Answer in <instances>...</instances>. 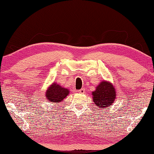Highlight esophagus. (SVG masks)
I'll use <instances>...</instances> for the list:
<instances>
[{"label": "esophagus", "mask_w": 154, "mask_h": 154, "mask_svg": "<svg viewBox=\"0 0 154 154\" xmlns=\"http://www.w3.org/2000/svg\"><path fill=\"white\" fill-rule=\"evenodd\" d=\"M85 92V88H82V89H81V90H79V92L81 93V94H84Z\"/></svg>", "instance_id": "1"}]
</instances>
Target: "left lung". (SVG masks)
I'll list each match as a JSON object with an SVG mask.
<instances>
[{"label": "left lung", "instance_id": "left-lung-1", "mask_svg": "<svg viewBox=\"0 0 154 154\" xmlns=\"http://www.w3.org/2000/svg\"><path fill=\"white\" fill-rule=\"evenodd\" d=\"M93 102L97 109L110 107L116 99V91L113 83L107 81H102L92 92Z\"/></svg>", "mask_w": 154, "mask_h": 154}]
</instances>
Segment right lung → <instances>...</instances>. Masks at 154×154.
I'll use <instances>...</instances> for the list:
<instances>
[{
	"label": "right lung",
	"mask_w": 154,
	"mask_h": 154,
	"mask_svg": "<svg viewBox=\"0 0 154 154\" xmlns=\"http://www.w3.org/2000/svg\"><path fill=\"white\" fill-rule=\"evenodd\" d=\"M69 92L70 91L68 88H63L58 83L54 82L47 88L45 98L48 102L59 103L69 94Z\"/></svg>",
	"instance_id": "obj_1"
}]
</instances>
